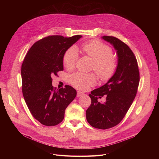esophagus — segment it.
Returning <instances> with one entry per match:
<instances>
[{
	"label": "esophagus",
	"mask_w": 159,
	"mask_h": 159,
	"mask_svg": "<svg viewBox=\"0 0 159 159\" xmlns=\"http://www.w3.org/2000/svg\"><path fill=\"white\" fill-rule=\"evenodd\" d=\"M84 94L83 93H82V92H80V91H77V97L82 96H84Z\"/></svg>",
	"instance_id": "obj_1"
}]
</instances>
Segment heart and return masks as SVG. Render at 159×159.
Masks as SVG:
<instances>
[{"label": "heart", "instance_id": "heart-1", "mask_svg": "<svg viewBox=\"0 0 159 159\" xmlns=\"http://www.w3.org/2000/svg\"><path fill=\"white\" fill-rule=\"evenodd\" d=\"M83 52L94 61L92 70L102 80H107L114 75L117 68V60L112 55V50L107 44L99 40H91L83 44ZM78 51L75 47L69 48L64 53L62 62L67 70H72L78 58ZM70 84L75 87L86 90L96 84L93 74L77 72L70 77Z\"/></svg>", "mask_w": 159, "mask_h": 159}]
</instances>
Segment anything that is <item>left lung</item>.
Here are the masks:
<instances>
[{"mask_svg":"<svg viewBox=\"0 0 159 159\" xmlns=\"http://www.w3.org/2000/svg\"><path fill=\"white\" fill-rule=\"evenodd\" d=\"M102 38L117 51L118 66L108 82L89 94L91 104L86 111V119L93 127L106 129L116 126L126 115L137 93L140 73L137 58L126 44L113 36ZM104 95L106 102H98L97 97Z\"/></svg>","mask_w":159,"mask_h":159,"instance_id":"obj_1","label":"left lung"}]
</instances>
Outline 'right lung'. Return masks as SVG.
Returning a JSON list of instances; mask_svg holds the SVG:
<instances>
[{
	"mask_svg": "<svg viewBox=\"0 0 159 159\" xmlns=\"http://www.w3.org/2000/svg\"><path fill=\"white\" fill-rule=\"evenodd\" d=\"M81 37L54 35L42 38L34 43L22 62V94L33 116L43 125L61 123L66 108L76 97V90L70 85L56 90L52 77L63 70L64 53Z\"/></svg>",
	"mask_w": 159,
	"mask_h": 159,
	"instance_id": "right-lung-1",
	"label": "right lung"
}]
</instances>
